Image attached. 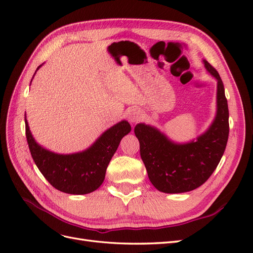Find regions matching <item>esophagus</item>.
<instances>
[{
  "instance_id": "34e87169",
  "label": "esophagus",
  "mask_w": 253,
  "mask_h": 253,
  "mask_svg": "<svg viewBox=\"0 0 253 253\" xmlns=\"http://www.w3.org/2000/svg\"><path fill=\"white\" fill-rule=\"evenodd\" d=\"M141 117H142V113L139 109H132L127 113V119L128 121H131L132 124L138 122L141 119Z\"/></svg>"
}]
</instances>
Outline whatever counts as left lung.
Returning a JSON list of instances; mask_svg holds the SVG:
<instances>
[{"label": "left lung", "instance_id": "8db88e82", "mask_svg": "<svg viewBox=\"0 0 253 253\" xmlns=\"http://www.w3.org/2000/svg\"><path fill=\"white\" fill-rule=\"evenodd\" d=\"M207 72L217 81L216 114L212 124L196 138L175 142L155 126L138 124L134 132L149 179L164 193H183L207 181L223 156L229 136V111L218 73L203 60Z\"/></svg>", "mask_w": 253, "mask_h": 253}]
</instances>
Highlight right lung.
I'll list each match as a JSON object with an SVG mask.
<instances>
[{
    "instance_id": "add662e5",
    "label": "right lung",
    "mask_w": 253,
    "mask_h": 253,
    "mask_svg": "<svg viewBox=\"0 0 253 253\" xmlns=\"http://www.w3.org/2000/svg\"><path fill=\"white\" fill-rule=\"evenodd\" d=\"M42 65L38 66L37 71ZM25 128L30 154L38 169L53 188L74 195L90 193L102 185L106 168L121 139L132 129L126 120H122L106 129L84 151L58 154L43 148L35 140L29 129L26 113Z\"/></svg>"
}]
</instances>
